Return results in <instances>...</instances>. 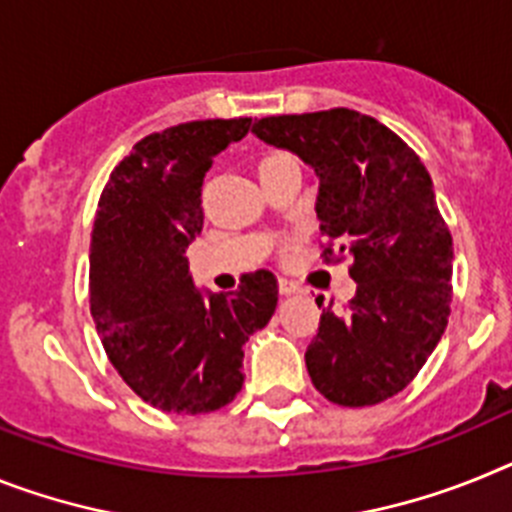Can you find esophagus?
I'll use <instances>...</instances> for the list:
<instances>
[{"label": "esophagus", "mask_w": 512, "mask_h": 512, "mask_svg": "<svg viewBox=\"0 0 512 512\" xmlns=\"http://www.w3.org/2000/svg\"><path fill=\"white\" fill-rule=\"evenodd\" d=\"M278 288H281L283 296H291V293L299 291V286H296V283H293V281H286V278H281V283H278Z\"/></svg>", "instance_id": "esophagus-1"}]
</instances>
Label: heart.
Returning <instances> with one entry per match:
<instances>
[{
	"mask_svg": "<svg viewBox=\"0 0 512 512\" xmlns=\"http://www.w3.org/2000/svg\"><path fill=\"white\" fill-rule=\"evenodd\" d=\"M288 247H291V244H286V250H288Z\"/></svg>",
	"mask_w": 512,
	"mask_h": 512,
	"instance_id": "b5f03b06",
	"label": "heart"
}]
</instances>
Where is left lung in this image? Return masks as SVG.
Wrapping results in <instances>:
<instances>
[{
  "mask_svg": "<svg viewBox=\"0 0 512 512\" xmlns=\"http://www.w3.org/2000/svg\"><path fill=\"white\" fill-rule=\"evenodd\" d=\"M252 133L314 167L324 260L353 257L355 296L324 306L306 348L311 384L342 407L394 397L451 314L453 239L425 164L384 123L348 108L270 115Z\"/></svg>",
  "mask_w": 512,
  "mask_h": 512,
  "instance_id": "1",
  "label": "left lung"
}]
</instances>
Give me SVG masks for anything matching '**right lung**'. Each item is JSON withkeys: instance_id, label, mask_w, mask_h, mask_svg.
<instances>
[{"instance_id": "1", "label": "right lung", "mask_w": 512, "mask_h": 512, "mask_svg": "<svg viewBox=\"0 0 512 512\" xmlns=\"http://www.w3.org/2000/svg\"><path fill=\"white\" fill-rule=\"evenodd\" d=\"M252 118H213L149 133L110 172L90 244V311L102 348L146 404L206 415L244 384V342L278 304L270 270L231 296L193 286L185 250L203 229L201 188L213 157Z\"/></svg>"}]
</instances>
